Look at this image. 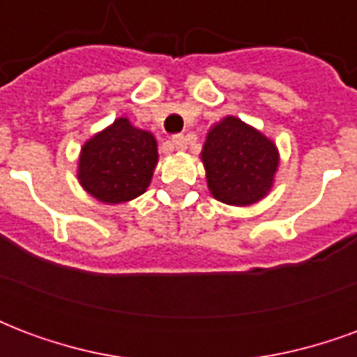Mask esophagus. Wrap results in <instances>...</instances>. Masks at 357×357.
<instances>
[{"instance_id": "obj_1", "label": "esophagus", "mask_w": 357, "mask_h": 357, "mask_svg": "<svg viewBox=\"0 0 357 357\" xmlns=\"http://www.w3.org/2000/svg\"><path fill=\"white\" fill-rule=\"evenodd\" d=\"M172 149H176V151H185L187 149V139L183 135H174L172 137Z\"/></svg>"}]
</instances>
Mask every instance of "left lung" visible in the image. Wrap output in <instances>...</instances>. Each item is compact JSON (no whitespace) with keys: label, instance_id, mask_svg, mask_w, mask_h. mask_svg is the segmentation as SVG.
I'll return each instance as SVG.
<instances>
[{"label":"left lung","instance_id":"8db88e82","mask_svg":"<svg viewBox=\"0 0 357 357\" xmlns=\"http://www.w3.org/2000/svg\"><path fill=\"white\" fill-rule=\"evenodd\" d=\"M201 160L212 197L231 206H250L271 191L279 151L268 135L237 116H225L206 133Z\"/></svg>","mask_w":357,"mask_h":357}]
</instances>
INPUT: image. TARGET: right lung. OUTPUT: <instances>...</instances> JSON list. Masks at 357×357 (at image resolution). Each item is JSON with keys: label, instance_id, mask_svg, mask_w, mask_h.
<instances>
[{"label": "right lung", "instance_id": "1", "mask_svg": "<svg viewBox=\"0 0 357 357\" xmlns=\"http://www.w3.org/2000/svg\"><path fill=\"white\" fill-rule=\"evenodd\" d=\"M156 162L155 135L120 116L84 143L76 174L93 199L122 204L147 191Z\"/></svg>", "mask_w": 357, "mask_h": 357}]
</instances>
